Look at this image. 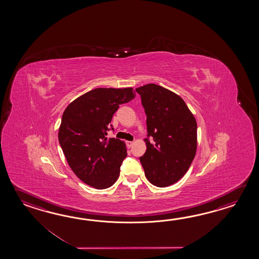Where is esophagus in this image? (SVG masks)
Returning a JSON list of instances; mask_svg holds the SVG:
<instances>
[{
    "instance_id": "esophagus-1",
    "label": "esophagus",
    "mask_w": 259,
    "mask_h": 259,
    "mask_svg": "<svg viewBox=\"0 0 259 259\" xmlns=\"http://www.w3.org/2000/svg\"><path fill=\"white\" fill-rule=\"evenodd\" d=\"M133 142H130V141H127V142H126V144H127V148H131V147H132V145H133Z\"/></svg>"
}]
</instances>
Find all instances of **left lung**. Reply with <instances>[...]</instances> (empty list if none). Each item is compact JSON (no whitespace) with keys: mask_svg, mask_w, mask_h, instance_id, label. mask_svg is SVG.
<instances>
[{"mask_svg":"<svg viewBox=\"0 0 259 259\" xmlns=\"http://www.w3.org/2000/svg\"><path fill=\"white\" fill-rule=\"evenodd\" d=\"M147 116L150 142L140 161L145 177L156 187L176 183L185 175L197 149V123L181 96L156 84L136 89Z\"/></svg>","mask_w":259,"mask_h":259,"instance_id":"8db88e82","label":"left lung"}]
</instances>
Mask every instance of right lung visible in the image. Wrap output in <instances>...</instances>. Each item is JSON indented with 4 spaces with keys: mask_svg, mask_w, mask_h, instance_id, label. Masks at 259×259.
I'll return each mask as SVG.
<instances>
[{
    "mask_svg": "<svg viewBox=\"0 0 259 259\" xmlns=\"http://www.w3.org/2000/svg\"><path fill=\"white\" fill-rule=\"evenodd\" d=\"M135 96L133 88L94 89L64 111L59 143L72 171L89 186L106 189L118 179L122 161L127 156L126 144L106 135L119 105Z\"/></svg>",
    "mask_w": 259,
    "mask_h": 259,
    "instance_id": "add662e5",
    "label": "right lung"
}]
</instances>
